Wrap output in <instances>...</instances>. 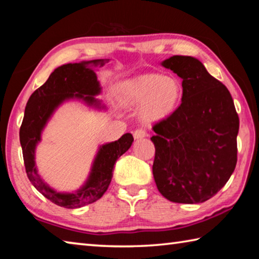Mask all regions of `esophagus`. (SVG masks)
Wrapping results in <instances>:
<instances>
[{"label": "esophagus", "instance_id": "obj_1", "mask_svg": "<svg viewBox=\"0 0 259 259\" xmlns=\"http://www.w3.org/2000/svg\"><path fill=\"white\" fill-rule=\"evenodd\" d=\"M146 131L144 130V129H137V130H135L134 131V137H135V139H139V138H144V137H146Z\"/></svg>", "mask_w": 259, "mask_h": 259}]
</instances>
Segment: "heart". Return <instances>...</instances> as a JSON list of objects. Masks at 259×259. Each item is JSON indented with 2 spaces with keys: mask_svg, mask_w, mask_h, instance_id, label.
I'll list each match as a JSON object with an SVG mask.
<instances>
[{
  "mask_svg": "<svg viewBox=\"0 0 259 259\" xmlns=\"http://www.w3.org/2000/svg\"><path fill=\"white\" fill-rule=\"evenodd\" d=\"M119 94L126 106L142 105L140 121L153 125L168 119L176 111L182 100L183 85L176 76L150 73L121 83Z\"/></svg>",
  "mask_w": 259,
  "mask_h": 259,
  "instance_id": "1",
  "label": "heart"
}]
</instances>
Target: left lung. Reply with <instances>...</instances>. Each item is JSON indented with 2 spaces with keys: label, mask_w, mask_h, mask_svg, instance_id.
I'll list each match as a JSON object with an SVG mask.
<instances>
[{
  "label": "left lung",
  "mask_w": 259,
  "mask_h": 259,
  "mask_svg": "<svg viewBox=\"0 0 259 259\" xmlns=\"http://www.w3.org/2000/svg\"><path fill=\"white\" fill-rule=\"evenodd\" d=\"M183 78L182 104L155 123L153 176L171 202L201 203L229 181L238 161L239 116L227 88L190 56L162 61Z\"/></svg>",
  "instance_id": "1"
}]
</instances>
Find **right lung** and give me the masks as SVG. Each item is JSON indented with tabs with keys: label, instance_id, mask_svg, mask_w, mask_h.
Segmentation results:
<instances>
[{
	"label": "right lung",
	"instance_id": "1",
	"mask_svg": "<svg viewBox=\"0 0 259 259\" xmlns=\"http://www.w3.org/2000/svg\"><path fill=\"white\" fill-rule=\"evenodd\" d=\"M105 64L104 59L66 64L56 68L45 84L30 96L25 108L19 138L23 148L26 174L34 187L59 207L75 209L90 204L102 198L113 177V168L116 160L129 150L134 142L131 134H124L119 140L100 146L94 161L93 169L87 183L75 193H58L52 190L38 176L35 166V147L41 140V133L55 109L67 99H82L96 107L100 103L94 96L100 93L96 73L89 65Z\"/></svg>",
	"mask_w": 259,
	"mask_h": 259
}]
</instances>
